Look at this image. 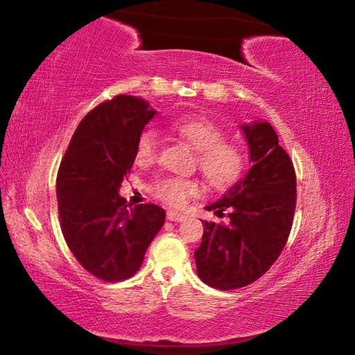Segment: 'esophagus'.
Here are the masks:
<instances>
[{
  "mask_svg": "<svg viewBox=\"0 0 355 355\" xmlns=\"http://www.w3.org/2000/svg\"><path fill=\"white\" fill-rule=\"evenodd\" d=\"M186 219V216L182 213H177V211H167V220H172V222H183Z\"/></svg>",
  "mask_w": 355,
  "mask_h": 355,
  "instance_id": "34e87169",
  "label": "esophagus"
}]
</instances>
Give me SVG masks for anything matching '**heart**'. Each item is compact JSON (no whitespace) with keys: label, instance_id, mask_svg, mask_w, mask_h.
Instances as JSON below:
<instances>
[{"label":"heart","instance_id":"heart-1","mask_svg":"<svg viewBox=\"0 0 355 355\" xmlns=\"http://www.w3.org/2000/svg\"><path fill=\"white\" fill-rule=\"evenodd\" d=\"M171 130L197 152V166L209 184L216 189H227L238 182L245 169V150L241 144L224 139L225 131L218 123L202 117H182L173 120ZM158 155V139L152 128L141 131L136 141V163L146 164ZM202 192L197 180L166 177L152 186L156 199L172 207H183Z\"/></svg>","mask_w":355,"mask_h":355}]
</instances>
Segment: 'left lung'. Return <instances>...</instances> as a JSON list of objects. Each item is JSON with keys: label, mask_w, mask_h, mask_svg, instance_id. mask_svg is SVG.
Here are the masks:
<instances>
[{"label": "left lung", "mask_w": 355, "mask_h": 355, "mask_svg": "<svg viewBox=\"0 0 355 355\" xmlns=\"http://www.w3.org/2000/svg\"><path fill=\"white\" fill-rule=\"evenodd\" d=\"M252 167L224 197L208 205L216 216L228 209V224L203 220L196 249L197 274L216 290L250 285L272 266L290 236L296 208V172L268 122L241 125Z\"/></svg>", "instance_id": "1"}]
</instances>
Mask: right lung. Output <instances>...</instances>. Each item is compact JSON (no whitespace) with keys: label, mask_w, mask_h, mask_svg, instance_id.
<instances>
[{"label":"right lung","mask_w":355,"mask_h":355,"mask_svg":"<svg viewBox=\"0 0 355 355\" xmlns=\"http://www.w3.org/2000/svg\"><path fill=\"white\" fill-rule=\"evenodd\" d=\"M147 101L117 95L86 114L71 136L56 178L65 243L78 263L103 282L137 272L164 224L155 203L128 208L120 183L135 163L137 136L153 119Z\"/></svg>","instance_id":"right-lung-1"}]
</instances>
